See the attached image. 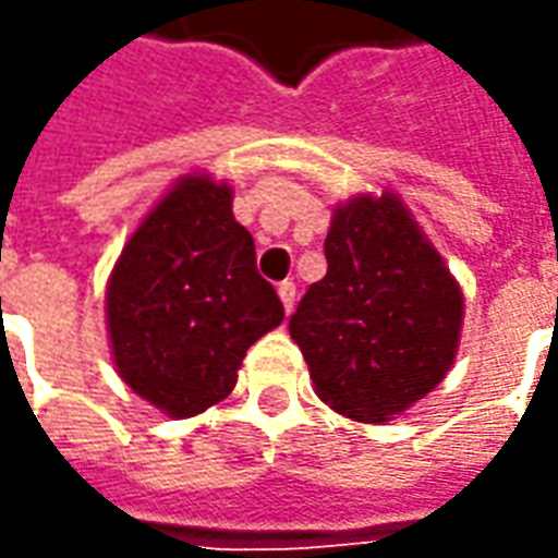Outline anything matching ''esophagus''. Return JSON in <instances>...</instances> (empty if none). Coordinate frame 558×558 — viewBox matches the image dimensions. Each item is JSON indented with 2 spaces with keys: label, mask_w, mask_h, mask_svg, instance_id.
I'll use <instances>...</instances> for the list:
<instances>
[{
  "label": "esophagus",
  "mask_w": 558,
  "mask_h": 558,
  "mask_svg": "<svg viewBox=\"0 0 558 558\" xmlns=\"http://www.w3.org/2000/svg\"><path fill=\"white\" fill-rule=\"evenodd\" d=\"M294 294H298L294 282H279V301H282V306H286V313L294 310Z\"/></svg>",
  "instance_id": "34e87169"
}]
</instances>
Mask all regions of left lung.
<instances>
[{"mask_svg":"<svg viewBox=\"0 0 558 558\" xmlns=\"http://www.w3.org/2000/svg\"><path fill=\"white\" fill-rule=\"evenodd\" d=\"M328 272L288 322L318 398L359 422H389L447 376L464 298L395 194L340 206Z\"/></svg>","mask_w":558,"mask_h":558,"instance_id":"obj_1","label":"left lung"}]
</instances>
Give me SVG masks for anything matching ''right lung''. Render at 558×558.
<instances>
[{"mask_svg": "<svg viewBox=\"0 0 558 558\" xmlns=\"http://www.w3.org/2000/svg\"><path fill=\"white\" fill-rule=\"evenodd\" d=\"M230 199L225 182L184 175L130 236L106 291L118 374L175 418L228 398L248 345L286 318Z\"/></svg>", "mask_w": 558, "mask_h": 558, "instance_id": "right-lung-1", "label": "right lung"}]
</instances>
